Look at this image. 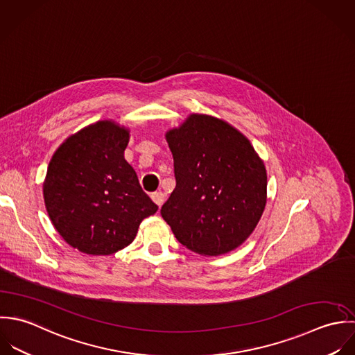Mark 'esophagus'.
I'll return each instance as SVG.
<instances>
[{
	"instance_id": "34e87169",
	"label": "esophagus",
	"mask_w": 355,
	"mask_h": 355,
	"mask_svg": "<svg viewBox=\"0 0 355 355\" xmlns=\"http://www.w3.org/2000/svg\"><path fill=\"white\" fill-rule=\"evenodd\" d=\"M150 198H152V200L155 202V205H157L159 207L164 203V195H163L162 192H155V193L150 195Z\"/></svg>"
}]
</instances>
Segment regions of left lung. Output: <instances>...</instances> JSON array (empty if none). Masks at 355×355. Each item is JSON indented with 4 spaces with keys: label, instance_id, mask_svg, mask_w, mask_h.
<instances>
[{
    "label": "left lung",
    "instance_id": "8db88e82",
    "mask_svg": "<svg viewBox=\"0 0 355 355\" xmlns=\"http://www.w3.org/2000/svg\"><path fill=\"white\" fill-rule=\"evenodd\" d=\"M166 141L177 185L160 214L177 240L205 257L240 247L268 199L266 168L250 140L219 118L191 114Z\"/></svg>",
    "mask_w": 355,
    "mask_h": 355
}]
</instances>
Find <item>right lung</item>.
Segmentation results:
<instances>
[{"label": "right lung", "instance_id": "1", "mask_svg": "<svg viewBox=\"0 0 355 355\" xmlns=\"http://www.w3.org/2000/svg\"><path fill=\"white\" fill-rule=\"evenodd\" d=\"M130 130L112 119L71 135L53 153L44 181L48 215L67 244L89 255H111L137 236L157 206L125 159Z\"/></svg>", "mask_w": 355, "mask_h": 355}]
</instances>
